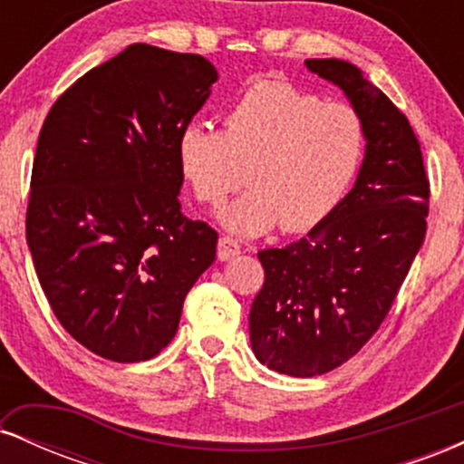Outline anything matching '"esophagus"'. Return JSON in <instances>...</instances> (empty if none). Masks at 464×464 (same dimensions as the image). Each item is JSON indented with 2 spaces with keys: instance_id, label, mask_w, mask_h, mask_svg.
Listing matches in <instances>:
<instances>
[{
  "instance_id": "34e87169",
  "label": "esophagus",
  "mask_w": 464,
  "mask_h": 464,
  "mask_svg": "<svg viewBox=\"0 0 464 464\" xmlns=\"http://www.w3.org/2000/svg\"><path fill=\"white\" fill-rule=\"evenodd\" d=\"M239 253H242V246H239L236 239L220 237V242H218V259L220 262H228V259H233Z\"/></svg>"
}]
</instances>
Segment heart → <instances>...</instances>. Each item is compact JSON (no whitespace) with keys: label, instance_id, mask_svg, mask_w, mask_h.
<instances>
[{"label":"heart","instance_id":"1","mask_svg":"<svg viewBox=\"0 0 464 464\" xmlns=\"http://www.w3.org/2000/svg\"><path fill=\"white\" fill-rule=\"evenodd\" d=\"M222 124V130L196 121L183 126L177 163L196 198L211 207L248 179L253 188L218 214L239 237L264 236L279 222L287 231L321 225L364 161L366 126L358 111L285 80H253Z\"/></svg>","mask_w":464,"mask_h":464}]
</instances>
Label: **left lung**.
Returning <instances> with one entry per match:
<instances>
[{
  "instance_id": "1",
  "label": "left lung",
  "mask_w": 464,
  "mask_h": 464,
  "mask_svg": "<svg viewBox=\"0 0 464 464\" xmlns=\"http://www.w3.org/2000/svg\"><path fill=\"white\" fill-rule=\"evenodd\" d=\"M366 126V152L338 209L284 248L259 250L266 281L250 307L255 358L276 372L334 371L369 343L425 239L430 183L406 115L360 67L307 58Z\"/></svg>"
}]
</instances>
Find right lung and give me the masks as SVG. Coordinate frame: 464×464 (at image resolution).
I'll use <instances>...</instances> for the list:
<instances>
[{"label":"right lung","instance_id":"right-lung-1","mask_svg":"<svg viewBox=\"0 0 464 464\" xmlns=\"http://www.w3.org/2000/svg\"><path fill=\"white\" fill-rule=\"evenodd\" d=\"M216 80L198 54L132 44L45 117L25 237L56 318L100 358L141 362L168 347L214 264L218 233L180 214L177 137Z\"/></svg>","mask_w":464,"mask_h":464}]
</instances>
